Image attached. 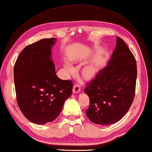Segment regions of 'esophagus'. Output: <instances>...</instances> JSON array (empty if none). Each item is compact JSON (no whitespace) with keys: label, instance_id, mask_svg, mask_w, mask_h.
<instances>
[{"label":"esophagus","instance_id":"34e87169","mask_svg":"<svg viewBox=\"0 0 152 152\" xmlns=\"http://www.w3.org/2000/svg\"><path fill=\"white\" fill-rule=\"evenodd\" d=\"M80 89H81V87L80 86V84L78 83H76L74 86L73 92L74 93H78V92L80 91Z\"/></svg>","mask_w":152,"mask_h":152}]
</instances>
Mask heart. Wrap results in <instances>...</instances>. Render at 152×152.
I'll return each instance as SVG.
<instances>
[{"instance_id": "b5f03b06", "label": "heart", "mask_w": 152, "mask_h": 152, "mask_svg": "<svg viewBox=\"0 0 152 152\" xmlns=\"http://www.w3.org/2000/svg\"><path fill=\"white\" fill-rule=\"evenodd\" d=\"M66 67H67V69H68V71L72 72L73 70V68H72V67H70V66H67ZM94 71L93 69H92V68H89V67H88V68H85V70H84V75L86 76H88V77L92 76L94 74Z\"/></svg>"}]
</instances>
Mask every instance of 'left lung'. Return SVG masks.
<instances>
[{
	"mask_svg": "<svg viewBox=\"0 0 152 152\" xmlns=\"http://www.w3.org/2000/svg\"><path fill=\"white\" fill-rule=\"evenodd\" d=\"M137 64L121 38L117 43L108 65L100 70L84 89L90 99L86 113L95 124L109 125L127 113L134 99Z\"/></svg>",
	"mask_w": 152,
	"mask_h": 152,
	"instance_id": "8db88e82",
	"label": "left lung"
}]
</instances>
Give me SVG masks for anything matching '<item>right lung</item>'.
I'll use <instances>...</instances> for the list:
<instances>
[{
    "instance_id": "1",
    "label": "right lung",
    "mask_w": 152,
    "mask_h": 152,
    "mask_svg": "<svg viewBox=\"0 0 152 152\" xmlns=\"http://www.w3.org/2000/svg\"><path fill=\"white\" fill-rule=\"evenodd\" d=\"M55 42L49 38L27 45L14 66L18 106L28 120L38 125L55 120L72 93V82L62 80L56 74L51 59Z\"/></svg>"
}]
</instances>
